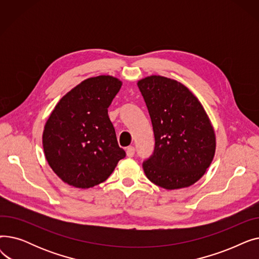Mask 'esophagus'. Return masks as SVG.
Returning <instances> with one entry per match:
<instances>
[{"label": "esophagus", "instance_id": "obj_1", "mask_svg": "<svg viewBox=\"0 0 259 259\" xmlns=\"http://www.w3.org/2000/svg\"><path fill=\"white\" fill-rule=\"evenodd\" d=\"M126 153H127V156H128V157H132V156L134 155V153H135V148H134L133 146H129V147L127 148Z\"/></svg>", "mask_w": 259, "mask_h": 259}]
</instances>
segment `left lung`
Here are the masks:
<instances>
[{"instance_id": "obj_1", "label": "left lung", "mask_w": 259, "mask_h": 259, "mask_svg": "<svg viewBox=\"0 0 259 259\" xmlns=\"http://www.w3.org/2000/svg\"><path fill=\"white\" fill-rule=\"evenodd\" d=\"M138 86L155 139L152 155L143 162L146 176L167 190L193 185L211 165L216 147L205 109L178 80L151 75L139 80Z\"/></svg>"}]
</instances>
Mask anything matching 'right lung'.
Returning <instances> with one entry per match:
<instances>
[{"label": "right lung", "mask_w": 259, "mask_h": 259, "mask_svg": "<svg viewBox=\"0 0 259 259\" xmlns=\"http://www.w3.org/2000/svg\"><path fill=\"white\" fill-rule=\"evenodd\" d=\"M121 87L110 75L90 77L61 99L43 132L49 166L68 185L86 189L105 182L126 156L108 108Z\"/></svg>", "instance_id": "add662e5"}]
</instances>
